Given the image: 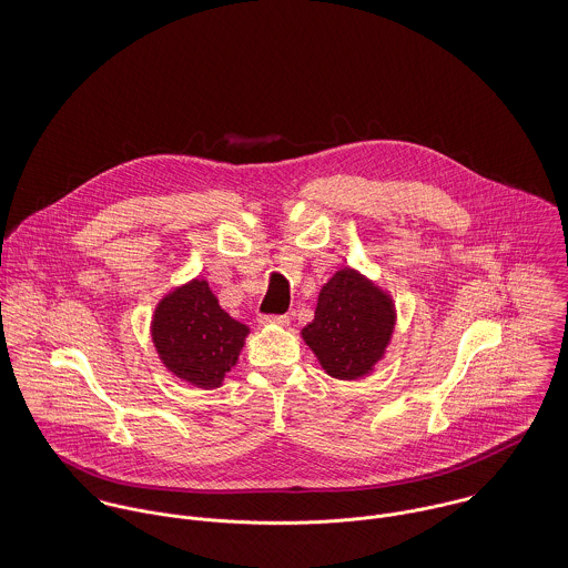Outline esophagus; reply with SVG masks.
<instances>
[{"mask_svg": "<svg viewBox=\"0 0 568 568\" xmlns=\"http://www.w3.org/2000/svg\"><path fill=\"white\" fill-rule=\"evenodd\" d=\"M258 323L261 325H281V327H285V325H290V318L287 316H258Z\"/></svg>", "mask_w": 568, "mask_h": 568, "instance_id": "esophagus-1", "label": "esophagus"}]
</instances>
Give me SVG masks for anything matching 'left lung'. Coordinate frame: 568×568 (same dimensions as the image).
Wrapping results in <instances>:
<instances>
[{
  "label": "left lung",
  "instance_id": "obj_1",
  "mask_svg": "<svg viewBox=\"0 0 568 568\" xmlns=\"http://www.w3.org/2000/svg\"><path fill=\"white\" fill-rule=\"evenodd\" d=\"M388 292L353 267H341L321 290L314 321L301 332L327 375L359 379L384 357L395 332Z\"/></svg>",
  "mask_w": 568,
  "mask_h": 568
}]
</instances>
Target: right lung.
I'll list each match as a JSON object with an SVG mask.
<instances>
[{"label":"right lung","mask_w":568,"mask_h":568,"mask_svg":"<svg viewBox=\"0 0 568 568\" xmlns=\"http://www.w3.org/2000/svg\"><path fill=\"white\" fill-rule=\"evenodd\" d=\"M247 334L243 323L222 310L204 278L169 292L151 318V341L166 371L204 390L224 384Z\"/></svg>","instance_id":"1"}]
</instances>
